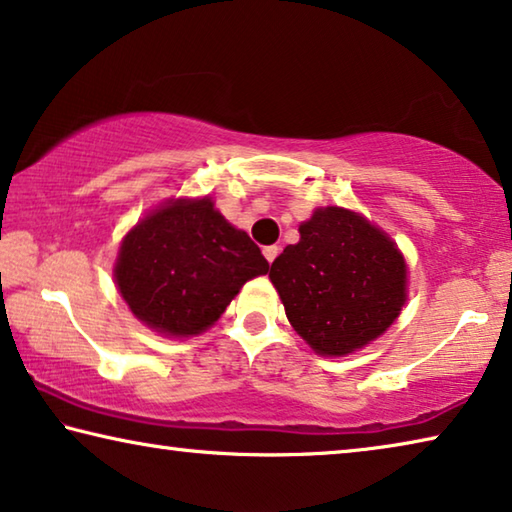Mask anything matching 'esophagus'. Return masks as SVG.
Returning a JSON list of instances; mask_svg holds the SVG:
<instances>
[{
    "label": "esophagus",
    "mask_w": 512,
    "mask_h": 512,
    "mask_svg": "<svg viewBox=\"0 0 512 512\" xmlns=\"http://www.w3.org/2000/svg\"><path fill=\"white\" fill-rule=\"evenodd\" d=\"M263 256L267 258V263H274L276 261V256H279V247H276V245H270V247H265L263 249Z\"/></svg>",
    "instance_id": "1"
}]
</instances>
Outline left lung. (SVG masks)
<instances>
[{"mask_svg": "<svg viewBox=\"0 0 512 512\" xmlns=\"http://www.w3.org/2000/svg\"><path fill=\"white\" fill-rule=\"evenodd\" d=\"M295 331L317 354L345 356L388 329L406 301V261L383 231L340 206L315 211L270 267Z\"/></svg>", "mask_w": 512, "mask_h": 512, "instance_id": "8db88e82", "label": "left lung"}]
</instances>
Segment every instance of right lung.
Wrapping results in <instances>:
<instances>
[{"label": "right lung", "instance_id": "1", "mask_svg": "<svg viewBox=\"0 0 512 512\" xmlns=\"http://www.w3.org/2000/svg\"><path fill=\"white\" fill-rule=\"evenodd\" d=\"M270 263L213 201L177 199L124 236L115 281L131 313L158 333L188 338L206 331Z\"/></svg>", "mask_w": 512, "mask_h": 512}]
</instances>
